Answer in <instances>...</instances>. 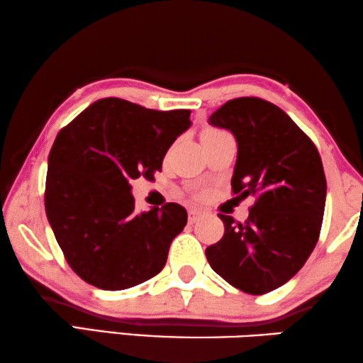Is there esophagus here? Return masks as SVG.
Returning <instances> with one entry per match:
<instances>
[{
	"mask_svg": "<svg viewBox=\"0 0 363 363\" xmlns=\"http://www.w3.org/2000/svg\"><path fill=\"white\" fill-rule=\"evenodd\" d=\"M203 216V211H199V209H188V220L190 223H196V220Z\"/></svg>",
	"mask_w": 363,
	"mask_h": 363,
	"instance_id": "1",
	"label": "esophagus"
}]
</instances>
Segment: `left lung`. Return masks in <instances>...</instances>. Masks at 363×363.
<instances>
[{"instance_id": "obj_1", "label": "left lung", "mask_w": 363, "mask_h": 363, "mask_svg": "<svg viewBox=\"0 0 363 363\" xmlns=\"http://www.w3.org/2000/svg\"><path fill=\"white\" fill-rule=\"evenodd\" d=\"M208 123L238 143L235 198L254 196L244 224L219 214L224 235L206 249L211 269L250 295L277 290L301 270L321 233L325 177L311 139L285 111L260 98L223 104Z\"/></svg>"}]
</instances>
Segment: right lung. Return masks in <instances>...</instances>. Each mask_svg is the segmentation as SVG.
Returning a JSON list of instances; mask_svg holds the SVG:
<instances>
[{"mask_svg":"<svg viewBox=\"0 0 363 363\" xmlns=\"http://www.w3.org/2000/svg\"><path fill=\"white\" fill-rule=\"evenodd\" d=\"M190 114L104 98L57 134L47 162L45 214L82 280L118 291L165 267L186 209L169 203L135 213L130 180H154L167 150L191 125Z\"/></svg>","mask_w":363,"mask_h":363,"instance_id":"1","label":"right lung"}]
</instances>
